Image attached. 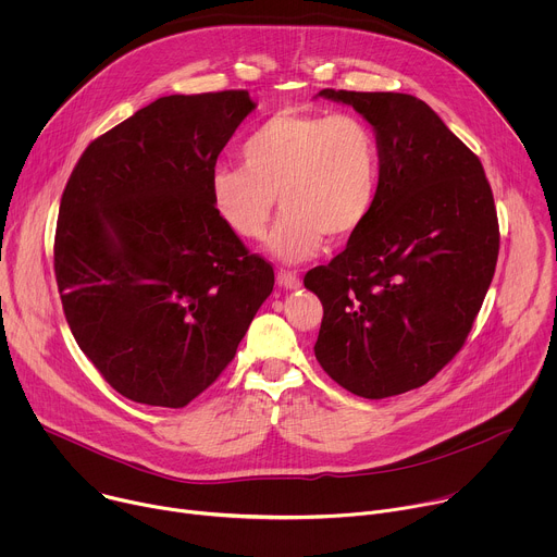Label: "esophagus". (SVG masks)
I'll use <instances>...</instances> for the list:
<instances>
[{
  "label": "esophagus",
  "mask_w": 557,
  "mask_h": 557,
  "mask_svg": "<svg viewBox=\"0 0 557 557\" xmlns=\"http://www.w3.org/2000/svg\"><path fill=\"white\" fill-rule=\"evenodd\" d=\"M277 284L286 290H297L301 286V280L293 271H277Z\"/></svg>",
  "instance_id": "1"
}]
</instances>
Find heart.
<instances>
[{
  "instance_id": "1",
  "label": "heart",
  "mask_w": 557,
  "mask_h": 557,
  "mask_svg": "<svg viewBox=\"0 0 557 557\" xmlns=\"http://www.w3.org/2000/svg\"><path fill=\"white\" fill-rule=\"evenodd\" d=\"M240 163L213 170V213L240 240H260L277 196L284 211L267 249L282 262L317 256L326 235L348 240L376 202V138L352 114L282 110L243 143Z\"/></svg>"
}]
</instances>
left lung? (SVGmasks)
Returning <instances> with one entry per match:
<instances>
[{
	"instance_id": "8db88e82",
	"label": "left lung",
	"mask_w": 557,
	"mask_h": 557,
	"mask_svg": "<svg viewBox=\"0 0 557 557\" xmlns=\"http://www.w3.org/2000/svg\"><path fill=\"white\" fill-rule=\"evenodd\" d=\"M320 97L372 125L379 194L346 249L304 277L324 306L314 357L348 392L385 399L425 385L462 348L496 271L494 194L479 156L425 101Z\"/></svg>"
}]
</instances>
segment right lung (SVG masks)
<instances>
[{
  "label": "right lung",
  "mask_w": 557,
  "mask_h": 557,
  "mask_svg": "<svg viewBox=\"0 0 557 557\" xmlns=\"http://www.w3.org/2000/svg\"><path fill=\"white\" fill-rule=\"evenodd\" d=\"M253 110L247 90L156 99L92 140L63 189L54 275L65 320L129 401H194L273 290V267L209 198L220 151Z\"/></svg>",
  "instance_id": "right-lung-1"
}]
</instances>
